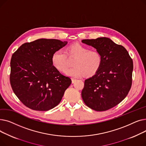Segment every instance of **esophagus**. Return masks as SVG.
<instances>
[{
    "instance_id": "1",
    "label": "esophagus",
    "mask_w": 146,
    "mask_h": 146,
    "mask_svg": "<svg viewBox=\"0 0 146 146\" xmlns=\"http://www.w3.org/2000/svg\"><path fill=\"white\" fill-rule=\"evenodd\" d=\"M76 81V79H72V83H74Z\"/></svg>"
}]
</instances>
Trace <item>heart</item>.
<instances>
[{"instance_id":"b5f03b06","label":"heart","mask_w":146,"mask_h":146,"mask_svg":"<svg viewBox=\"0 0 146 146\" xmlns=\"http://www.w3.org/2000/svg\"><path fill=\"white\" fill-rule=\"evenodd\" d=\"M76 56L73 67L67 70V56ZM52 65L59 71L65 70L64 74L72 78H80L84 74L92 76L100 68L102 58L101 53L97 50L90 48L82 44L76 42L70 44L66 48L65 52L57 50L52 53L51 58Z\"/></svg>"}]
</instances>
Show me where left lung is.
Returning a JSON list of instances; mask_svg holds the SVG:
<instances>
[{
  "mask_svg": "<svg viewBox=\"0 0 146 146\" xmlns=\"http://www.w3.org/2000/svg\"><path fill=\"white\" fill-rule=\"evenodd\" d=\"M101 53V66L92 77L85 80L82 97L85 104L96 111H105L119 104L132 85L133 62L127 50L106 37L83 40Z\"/></svg>",
  "mask_w": 146,
  "mask_h": 146,
  "instance_id": "obj_1",
  "label": "left lung"
}]
</instances>
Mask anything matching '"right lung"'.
Segmentation results:
<instances>
[{
  "label": "right lung",
  "mask_w": 146,
  "mask_h": 146,
  "mask_svg": "<svg viewBox=\"0 0 146 146\" xmlns=\"http://www.w3.org/2000/svg\"><path fill=\"white\" fill-rule=\"evenodd\" d=\"M67 44L41 38L23 44L11 60L10 82L14 94L28 108L40 111L60 102L71 79L52 65V53Z\"/></svg>",
  "instance_id": "add662e5"
}]
</instances>
